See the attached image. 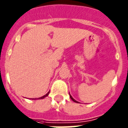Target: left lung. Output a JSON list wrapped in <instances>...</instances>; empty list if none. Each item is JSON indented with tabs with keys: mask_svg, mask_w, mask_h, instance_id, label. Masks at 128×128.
<instances>
[{
	"mask_svg": "<svg viewBox=\"0 0 128 128\" xmlns=\"http://www.w3.org/2000/svg\"><path fill=\"white\" fill-rule=\"evenodd\" d=\"M69 96H70V98H71V100H73V102H75V103H78V101H76V100H74V99H73V98H72V96H71V94H69Z\"/></svg>",
	"mask_w": 128,
	"mask_h": 128,
	"instance_id": "1",
	"label": "left lung"
}]
</instances>
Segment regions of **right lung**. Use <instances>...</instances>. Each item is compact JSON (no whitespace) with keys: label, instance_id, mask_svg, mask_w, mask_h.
Listing matches in <instances>:
<instances>
[{"label":"right lung","instance_id":"1","mask_svg":"<svg viewBox=\"0 0 128 128\" xmlns=\"http://www.w3.org/2000/svg\"><path fill=\"white\" fill-rule=\"evenodd\" d=\"M49 94V92L47 93L46 94H45L44 96H42V97H40V98H34V99H32V100H41V99H44V98H46V96H48V95Z\"/></svg>","mask_w":128,"mask_h":128}]
</instances>
